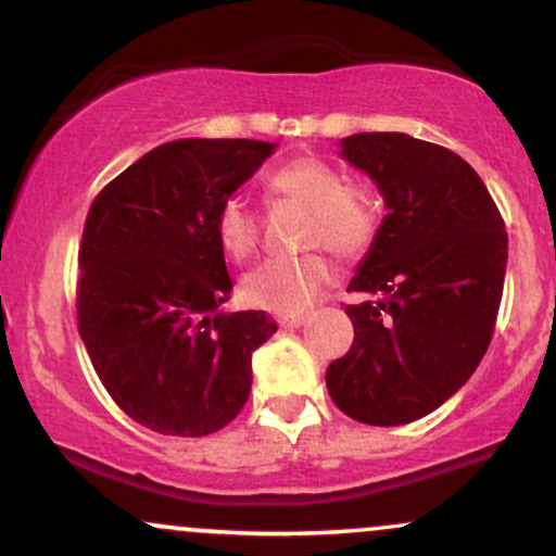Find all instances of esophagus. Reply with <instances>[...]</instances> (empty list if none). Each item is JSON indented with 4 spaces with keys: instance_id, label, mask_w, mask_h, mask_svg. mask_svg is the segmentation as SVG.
<instances>
[{
    "instance_id": "34e87169",
    "label": "esophagus",
    "mask_w": 556,
    "mask_h": 556,
    "mask_svg": "<svg viewBox=\"0 0 556 556\" xmlns=\"http://www.w3.org/2000/svg\"><path fill=\"white\" fill-rule=\"evenodd\" d=\"M277 324L282 329H298V327H303V324H305V316H279Z\"/></svg>"
}]
</instances>
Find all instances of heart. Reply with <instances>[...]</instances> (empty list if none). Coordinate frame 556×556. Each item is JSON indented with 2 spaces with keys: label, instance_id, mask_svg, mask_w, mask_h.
<instances>
[{
  "label": "heart",
  "instance_id": "b5f03b06",
  "mask_svg": "<svg viewBox=\"0 0 556 556\" xmlns=\"http://www.w3.org/2000/svg\"><path fill=\"white\" fill-rule=\"evenodd\" d=\"M269 190L308 208L305 245H327L334 256L355 258L368 251L379 232V208L363 188L344 185L337 167L316 156H298L269 175ZM216 240L229 258L245 261L256 253L258 219L242 198H227L216 212ZM329 261L321 253L271 258L242 279L251 305L274 314H303L329 282Z\"/></svg>",
  "mask_w": 556,
  "mask_h": 556
}]
</instances>
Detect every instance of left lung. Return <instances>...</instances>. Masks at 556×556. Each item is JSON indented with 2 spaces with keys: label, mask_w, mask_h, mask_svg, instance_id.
<instances>
[{
  "label": "left lung",
  "mask_w": 556,
  "mask_h": 556,
  "mask_svg": "<svg viewBox=\"0 0 556 556\" xmlns=\"http://www.w3.org/2000/svg\"><path fill=\"white\" fill-rule=\"evenodd\" d=\"M340 156L371 177L387 216L350 279L348 355L327 389L344 416L402 426L429 416L486 353L507 271V232L486 185L444 146L407 132H358Z\"/></svg>",
  "instance_id": "1"
}]
</instances>
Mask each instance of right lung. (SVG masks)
Here are the masks:
<instances>
[{
  "label": "right lung",
  "mask_w": 556,
  "mask_h": 556,
  "mask_svg": "<svg viewBox=\"0 0 556 556\" xmlns=\"http://www.w3.org/2000/svg\"><path fill=\"white\" fill-rule=\"evenodd\" d=\"M277 149L266 140L177 138L96 195L80 245L78 329L101 384L136 424L206 437L253 384V353L277 331L232 292L216 212Z\"/></svg>",
  "instance_id": "right-lung-1"
}]
</instances>
